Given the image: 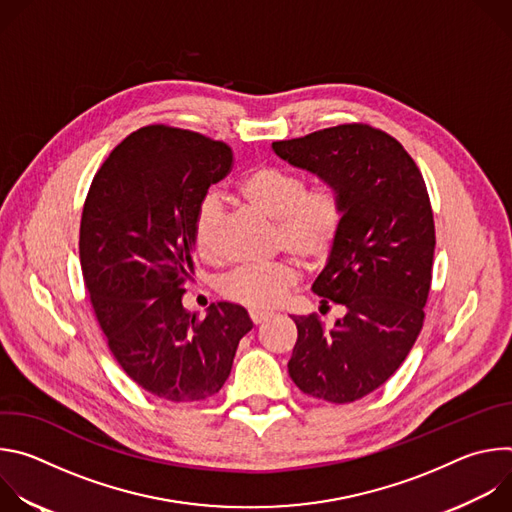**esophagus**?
<instances>
[{
    "label": "esophagus",
    "instance_id": "esophagus-1",
    "mask_svg": "<svg viewBox=\"0 0 512 512\" xmlns=\"http://www.w3.org/2000/svg\"><path fill=\"white\" fill-rule=\"evenodd\" d=\"M249 316H251V322L257 326V324H263V322H267L269 318H271V314L269 312H249Z\"/></svg>",
    "mask_w": 512,
    "mask_h": 512
}]
</instances>
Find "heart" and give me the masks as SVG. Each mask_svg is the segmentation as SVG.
Instances as JSON below:
<instances>
[{
    "instance_id": "heart-1",
    "label": "heart",
    "mask_w": 512,
    "mask_h": 512,
    "mask_svg": "<svg viewBox=\"0 0 512 512\" xmlns=\"http://www.w3.org/2000/svg\"><path fill=\"white\" fill-rule=\"evenodd\" d=\"M239 196L275 221V243L304 267H322L334 253L346 218V202L340 186L320 180L306 186V178L289 168L261 164L251 168L237 184ZM223 208L216 196H206L192 218L190 239L194 253L206 261L221 259L218 225ZM298 283L291 263L241 265L229 271L218 291L249 310H271Z\"/></svg>"
}]
</instances>
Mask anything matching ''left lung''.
Wrapping results in <instances>:
<instances>
[{
  "label": "left lung",
  "mask_w": 512,
  "mask_h": 512,
  "mask_svg": "<svg viewBox=\"0 0 512 512\" xmlns=\"http://www.w3.org/2000/svg\"><path fill=\"white\" fill-rule=\"evenodd\" d=\"M273 152L344 194L338 245L312 285L322 308L340 304L344 316L332 328L318 314L294 316L287 369L306 395L352 403L401 367L421 332L435 249L429 194L403 145L367 123L273 141Z\"/></svg>",
  "instance_id": "obj_1"
}]
</instances>
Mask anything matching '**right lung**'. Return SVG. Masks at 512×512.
<instances>
[{"instance_id":"1","label":"right lung","mask_w":512,"mask_h":512,"mask_svg":"<svg viewBox=\"0 0 512 512\" xmlns=\"http://www.w3.org/2000/svg\"><path fill=\"white\" fill-rule=\"evenodd\" d=\"M231 168L225 141L148 125L109 154L83 206L81 269L109 350L131 381L166 401L221 391L253 328L237 304H210L206 318L182 306L194 212Z\"/></svg>"}]
</instances>
